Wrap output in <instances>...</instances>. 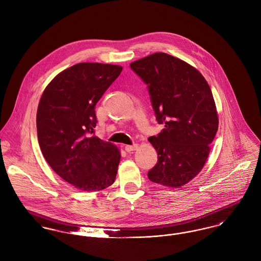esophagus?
<instances>
[{"instance_id": "esophagus-1", "label": "esophagus", "mask_w": 261, "mask_h": 261, "mask_svg": "<svg viewBox=\"0 0 261 261\" xmlns=\"http://www.w3.org/2000/svg\"><path fill=\"white\" fill-rule=\"evenodd\" d=\"M138 148V144H133V145H126L125 146V150L127 152H131V151H134Z\"/></svg>"}]
</instances>
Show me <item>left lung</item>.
I'll list each match as a JSON object with an SVG mask.
<instances>
[{
  "label": "left lung",
  "mask_w": 261,
  "mask_h": 261,
  "mask_svg": "<svg viewBox=\"0 0 261 261\" xmlns=\"http://www.w3.org/2000/svg\"><path fill=\"white\" fill-rule=\"evenodd\" d=\"M147 84L156 120L164 125L148 138L158 163L148 172L151 182L179 188L204 167L219 128L211 87L193 66L166 53H154L130 64Z\"/></svg>",
  "instance_id": "1"
}]
</instances>
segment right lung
Wrapping results in <instances>:
<instances>
[{
	"mask_svg": "<svg viewBox=\"0 0 261 261\" xmlns=\"http://www.w3.org/2000/svg\"><path fill=\"white\" fill-rule=\"evenodd\" d=\"M123 67L79 63L59 73L45 87L36 113L40 150L64 181L82 191L111 186L121 160L120 149L95 135L94 107Z\"/></svg>",
	"mask_w": 261,
	"mask_h": 261,
	"instance_id": "right-lung-1",
	"label": "right lung"
}]
</instances>
